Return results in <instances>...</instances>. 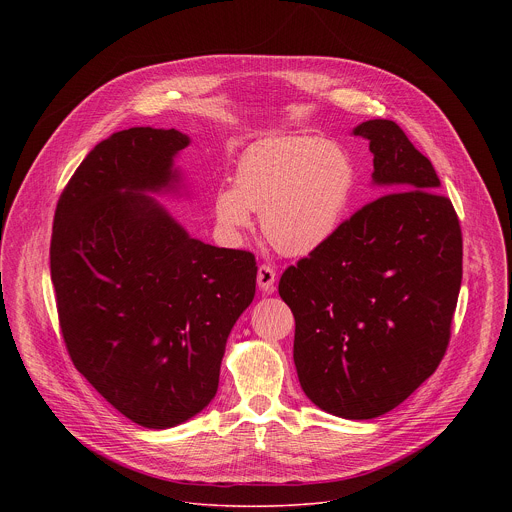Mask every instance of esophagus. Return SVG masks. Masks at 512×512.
<instances>
[{
  "label": "esophagus",
  "instance_id": "esophagus-1",
  "mask_svg": "<svg viewBox=\"0 0 512 512\" xmlns=\"http://www.w3.org/2000/svg\"><path fill=\"white\" fill-rule=\"evenodd\" d=\"M257 285L263 294H273L275 289V271L269 265H261L257 269Z\"/></svg>",
  "mask_w": 512,
  "mask_h": 512
}]
</instances>
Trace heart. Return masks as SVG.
<instances>
[{
  "label": "heart",
  "instance_id": "b5f03b06",
  "mask_svg": "<svg viewBox=\"0 0 512 512\" xmlns=\"http://www.w3.org/2000/svg\"><path fill=\"white\" fill-rule=\"evenodd\" d=\"M356 172L342 145L312 135H275L241 156L235 184L214 192L216 225L239 241L261 214V231L283 255L306 257L340 229Z\"/></svg>",
  "mask_w": 512,
  "mask_h": 512
}]
</instances>
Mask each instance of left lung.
Wrapping results in <instances>:
<instances>
[{"label":"left lung","mask_w":512,"mask_h":512,"mask_svg":"<svg viewBox=\"0 0 512 512\" xmlns=\"http://www.w3.org/2000/svg\"><path fill=\"white\" fill-rule=\"evenodd\" d=\"M381 198L285 269L279 296L296 318L294 362L308 399L373 419L433 375L450 342L462 283V231L431 162L389 119L362 121Z\"/></svg>","instance_id":"8db88e82"}]
</instances>
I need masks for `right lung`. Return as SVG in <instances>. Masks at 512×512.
Returning a JSON list of instances; mask_svg holds the SVG:
<instances>
[{"label":"right lung","mask_w":512,"mask_h":512,"mask_svg":"<svg viewBox=\"0 0 512 512\" xmlns=\"http://www.w3.org/2000/svg\"><path fill=\"white\" fill-rule=\"evenodd\" d=\"M178 129L101 141L54 214L50 275L77 371L127 419L168 429L216 395L227 338L255 298L247 251L202 243L156 196L182 194Z\"/></svg>","instance_id":"right-lung-1"}]
</instances>
